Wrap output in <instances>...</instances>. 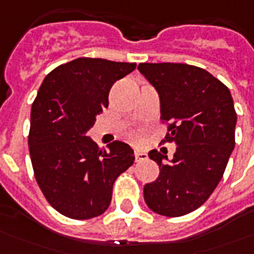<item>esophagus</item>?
<instances>
[{
  "mask_svg": "<svg viewBox=\"0 0 254 254\" xmlns=\"http://www.w3.org/2000/svg\"><path fill=\"white\" fill-rule=\"evenodd\" d=\"M134 157H135V162H142V161H146L147 159L146 153L142 150H138V149L134 151Z\"/></svg>",
  "mask_w": 254,
  "mask_h": 254,
  "instance_id": "34e87169",
  "label": "esophagus"
}]
</instances>
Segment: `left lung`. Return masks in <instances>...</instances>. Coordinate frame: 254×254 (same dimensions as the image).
Segmentation results:
<instances>
[{
  "mask_svg": "<svg viewBox=\"0 0 254 254\" xmlns=\"http://www.w3.org/2000/svg\"><path fill=\"white\" fill-rule=\"evenodd\" d=\"M138 71L158 92L161 120L170 123L165 141L171 159L149 151L158 163L157 181L143 187L147 207L169 217L199 208L223 178L235 147L237 115L231 92L208 71L183 63H141Z\"/></svg>",
  "mask_w": 254,
  "mask_h": 254,
  "instance_id": "left-lung-1",
  "label": "left lung"
}]
</instances>
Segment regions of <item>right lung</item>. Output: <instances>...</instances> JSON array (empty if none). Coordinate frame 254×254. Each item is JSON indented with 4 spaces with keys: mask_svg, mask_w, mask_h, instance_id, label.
<instances>
[{
    "mask_svg": "<svg viewBox=\"0 0 254 254\" xmlns=\"http://www.w3.org/2000/svg\"><path fill=\"white\" fill-rule=\"evenodd\" d=\"M134 68L135 63L79 58L53 69L38 91L30 158L42 192L64 216L85 220L105 212L116 178L134 163L127 143L115 141L105 150L87 135L108 108L112 85Z\"/></svg>",
    "mask_w": 254,
    "mask_h": 254,
    "instance_id": "obj_1",
    "label": "right lung"
}]
</instances>
